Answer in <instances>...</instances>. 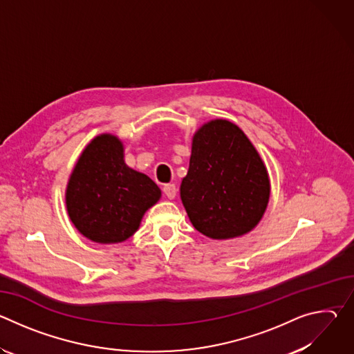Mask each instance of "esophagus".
I'll list each match as a JSON object with an SVG mask.
<instances>
[{"label": "esophagus", "instance_id": "obj_1", "mask_svg": "<svg viewBox=\"0 0 354 354\" xmlns=\"http://www.w3.org/2000/svg\"><path fill=\"white\" fill-rule=\"evenodd\" d=\"M162 190H164V193H165V196L168 197V198H175V196H176V186L174 185V183H168V185H164V187H162Z\"/></svg>", "mask_w": 354, "mask_h": 354}]
</instances>
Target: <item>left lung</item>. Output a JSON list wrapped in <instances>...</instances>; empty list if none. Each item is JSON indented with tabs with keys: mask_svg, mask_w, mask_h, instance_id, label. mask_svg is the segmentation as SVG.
I'll list each match as a JSON object with an SVG mask.
<instances>
[{
	"mask_svg": "<svg viewBox=\"0 0 354 354\" xmlns=\"http://www.w3.org/2000/svg\"><path fill=\"white\" fill-rule=\"evenodd\" d=\"M270 196L268 169L234 123L210 120L193 136L180 198L193 227L213 239H230L254 230Z\"/></svg>",
	"mask_w": 354,
	"mask_h": 354,
	"instance_id": "left-lung-1",
	"label": "left lung"
}]
</instances>
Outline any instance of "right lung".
I'll return each mask as SVG.
<instances>
[{
	"instance_id": "obj_1",
	"label": "right lung",
	"mask_w": 354,
	"mask_h": 354,
	"mask_svg": "<svg viewBox=\"0 0 354 354\" xmlns=\"http://www.w3.org/2000/svg\"><path fill=\"white\" fill-rule=\"evenodd\" d=\"M161 197L153 179L129 168L123 142L112 134L95 137L82 151L67 183L66 206L75 228L97 243H118L140 227Z\"/></svg>"
}]
</instances>
